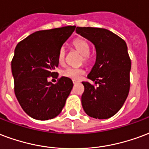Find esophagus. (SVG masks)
<instances>
[{"instance_id":"obj_1","label":"esophagus","mask_w":149,"mask_h":149,"mask_svg":"<svg viewBox=\"0 0 149 149\" xmlns=\"http://www.w3.org/2000/svg\"><path fill=\"white\" fill-rule=\"evenodd\" d=\"M72 83H73V84H77V83H78V82H79L77 80H75V79H72Z\"/></svg>"}]
</instances>
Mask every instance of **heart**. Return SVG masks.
Segmentation results:
<instances>
[{"label":"heart","instance_id":"heart-1","mask_svg":"<svg viewBox=\"0 0 149 149\" xmlns=\"http://www.w3.org/2000/svg\"><path fill=\"white\" fill-rule=\"evenodd\" d=\"M72 48L80 53L82 58L80 60L81 63H84L86 65H89L93 61V56L90 53L91 50V47L89 44L88 41L85 39L84 38H77L73 40L72 43ZM65 55H66V50L65 47H61L58 52V63L60 65H62L65 62ZM84 73V70L81 68L79 69H75V68H66L62 71V76L65 77L69 78H73V79H78L80 78L82 75Z\"/></svg>","mask_w":149,"mask_h":149}]
</instances>
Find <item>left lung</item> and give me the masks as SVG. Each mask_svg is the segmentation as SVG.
Masks as SVG:
<instances>
[{
    "mask_svg": "<svg viewBox=\"0 0 149 149\" xmlns=\"http://www.w3.org/2000/svg\"><path fill=\"white\" fill-rule=\"evenodd\" d=\"M76 31L91 41L96 49L95 64L88 75L94 84L82 82V107L88 116L107 119L122 108L129 95L131 61L127 46L107 29L77 27Z\"/></svg>",
    "mask_w": 149,
    "mask_h": 149,
    "instance_id": "obj_1",
    "label": "left lung"
}]
</instances>
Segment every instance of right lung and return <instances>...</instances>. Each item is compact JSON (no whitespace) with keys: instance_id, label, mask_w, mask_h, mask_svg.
<instances>
[{"instance_id":"right-lung-1","label":"right lung","mask_w":149,"mask_h":149,"mask_svg":"<svg viewBox=\"0 0 149 149\" xmlns=\"http://www.w3.org/2000/svg\"><path fill=\"white\" fill-rule=\"evenodd\" d=\"M76 26L38 31L20 41L12 60L14 91L19 103L29 116L37 120L54 118L60 114L73 84L61 77L57 83L59 50Z\"/></svg>"}]
</instances>
